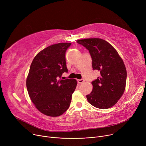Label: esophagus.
<instances>
[{
  "mask_svg": "<svg viewBox=\"0 0 146 146\" xmlns=\"http://www.w3.org/2000/svg\"><path fill=\"white\" fill-rule=\"evenodd\" d=\"M77 81H78V83H80V84H81V83H83L84 82V81H85V80H84V79H79V80H77Z\"/></svg>",
  "mask_w": 146,
  "mask_h": 146,
  "instance_id": "34e87169",
  "label": "esophagus"
}]
</instances>
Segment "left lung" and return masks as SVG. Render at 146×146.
Segmentation results:
<instances>
[{
	"instance_id": "1",
	"label": "left lung",
	"mask_w": 146,
	"mask_h": 146,
	"mask_svg": "<svg viewBox=\"0 0 146 146\" xmlns=\"http://www.w3.org/2000/svg\"><path fill=\"white\" fill-rule=\"evenodd\" d=\"M86 47L92 58L93 70L100 76L92 81L93 90L87 95L89 103L101 109L113 106L122 95L126 86L127 70L115 48L108 41L98 38L77 41Z\"/></svg>"
}]
</instances>
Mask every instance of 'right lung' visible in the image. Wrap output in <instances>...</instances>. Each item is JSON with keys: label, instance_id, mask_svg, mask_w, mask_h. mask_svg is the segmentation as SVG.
<instances>
[{"label": "right lung", "instance_id": "right-lung-1", "mask_svg": "<svg viewBox=\"0 0 146 146\" xmlns=\"http://www.w3.org/2000/svg\"><path fill=\"white\" fill-rule=\"evenodd\" d=\"M70 45L48 46L36 55L30 67L27 79L29 97L36 108L48 116H59L68 109L77 86L75 79L60 78L68 72L65 54Z\"/></svg>", "mask_w": 146, "mask_h": 146}]
</instances>
